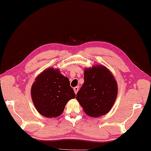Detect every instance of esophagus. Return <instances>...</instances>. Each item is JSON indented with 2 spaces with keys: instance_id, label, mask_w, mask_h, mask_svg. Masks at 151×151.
Masks as SVG:
<instances>
[{
  "instance_id": "obj_1",
  "label": "esophagus",
  "mask_w": 151,
  "mask_h": 151,
  "mask_svg": "<svg viewBox=\"0 0 151 151\" xmlns=\"http://www.w3.org/2000/svg\"><path fill=\"white\" fill-rule=\"evenodd\" d=\"M73 90H74V92H75V93L76 94L77 93H78V90H79V88H78V86L74 87V88H73Z\"/></svg>"
}]
</instances>
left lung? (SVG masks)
<instances>
[{
  "instance_id": "8db88e82",
  "label": "left lung",
  "mask_w": 151,
  "mask_h": 151,
  "mask_svg": "<svg viewBox=\"0 0 151 151\" xmlns=\"http://www.w3.org/2000/svg\"><path fill=\"white\" fill-rule=\"evenodd\" d=\"M83 86L76 99L88 115L99 117L108 113L115 102L118 87L109 70L102 65L86 69Z\"/></svg>"
}]
</instances>
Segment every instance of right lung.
<instances>
[{"instance_id": "right-lung-1", "label": "right lung", "mask_w": 151, "mask_h": 151, "mask_svg": "<svg viewBox=\"0 0 151 151\" xmlns=\"http://www.w3.org/2000/svg\"><path fill=\"white\" fill-rule=\"evenodd\" d=\"M31 97L36 109L44 116L61 115L67 102L76 97L69 79L59 70L49 68L36 78L31 87Z\"/></svg>"}]
</instances>
